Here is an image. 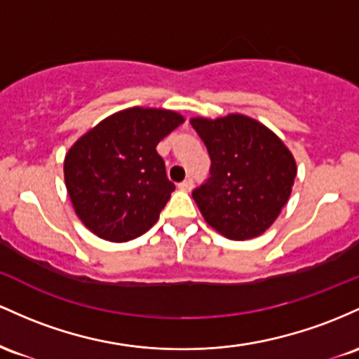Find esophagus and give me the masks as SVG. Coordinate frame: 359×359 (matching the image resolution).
<instances>
[{
    "mask_svg": "<svg viewBox=\"0 0 359 359\" xmlns=\"http://www.w3.org/2000/svg\"><path fill=\"white\" fill-rule=\"evenodd\" d=\"M178 188L181 191H190L193 188V180L191 178H187L184 181H181V183L178 184Z\"/></svg>",
    "mask_w": 359,
    "mask_h": 359,
    "instance_id": "esophagus-1",
    "label": "esophagus"
}]
</instances>
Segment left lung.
<instances>
[{
	"instance_id": "1",
	"label": "left lung",
	"mask_w": 359,
	"mask_h": 359,
	"mask_svg": "<svg viewBox=\"0 0 359 359\" xmlns=\"http://www.w3.org/2000/svg\"><path fill=\"white\" fill-rule=\"evenodd\" d=\"M210 156V178L193 190L201 215L227 239L261 236L292 193L297 164L278 137L249 116L191 118Z\"/></svg>"
}]
</instances>
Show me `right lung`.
<instances>
[{"instance_id": "1", "label": "right lung", "mask_w": 359, "mask_h": 359, "mask_svg": "<svg viewBox=\"0 0 359 359\" xmlns=\"http://www.w3.org/2000/svg\"><path fill=\"white\" fill-rule=\"evenodd\" d=\"M183 122L171 110L127 108L102 120L69 149L66 188L76 215L93 233L126 243L158 222L175 183L156 146Z\"/></svg>"}]
</instances>
